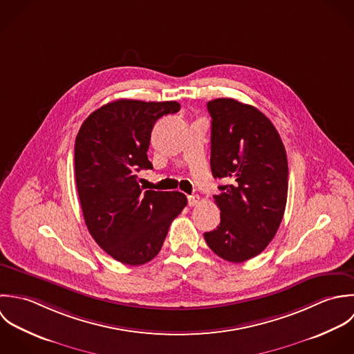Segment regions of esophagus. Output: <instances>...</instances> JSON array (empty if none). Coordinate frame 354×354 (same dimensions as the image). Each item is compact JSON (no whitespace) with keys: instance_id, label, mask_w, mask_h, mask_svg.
Segmentation results:
<instances>
[{"instance_id":"esophagus-1","label":"esophagus","mask_w":354,"mask_h":354,"mask_svg":"<svg viewBox=\"0 0 354 354\" xmlns=\"http://www.w3.org/2000/svg\"><path fill=\"white\" fill-rule=\"evenodd\" d=\"M187 201H189L190 207H196L197 204H200V197L198 196H189Z\"/></svg>"}]
</instances>
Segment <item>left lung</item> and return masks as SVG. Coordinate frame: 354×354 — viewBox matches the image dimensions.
<instances>
[{
  "label": "left lung",
  "instance_id": "obj_1",
  "mask_svg": "<svg viewBox=\"0 0 354 354\" xmlns=\"http://www.w3.org/2000/svg\"><path fill=\"white\" fill-rule=\"evenodd\" d=\"M207 106L212 175L230 185L213 196L220 224L204 238L223 260L243 263L260 254L281 225L288 189L286 149L257 108L234 98H216Z\"/></svg>",
  "mask_w": 354,
  "mask_h": 354
}]
</instances>
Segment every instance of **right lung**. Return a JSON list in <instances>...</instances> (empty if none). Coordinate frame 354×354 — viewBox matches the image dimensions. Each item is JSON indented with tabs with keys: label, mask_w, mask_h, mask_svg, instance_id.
Instances as JSON below:
<instances>
[{
	"label": "right lung",
	"mask_w": 354,
	"mask_h": 354,
	"mask_svg": "<svg viewBox=\"0 0 354 354\" xmlns=\"http://www.w3.org/2000/svg\"><path fill=\"white\" fill-rule=\"evenodd\" d=\"M176 101L118 100L94 111L75 140V179L84 223L115 260L142 266L154 259L172 220L187 205L179 192L143 193L137 172L151 169L154 123L176 113Z\"/></svg>",
	"instance_id": "obj_1"
}]
</instances>
